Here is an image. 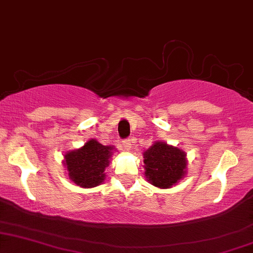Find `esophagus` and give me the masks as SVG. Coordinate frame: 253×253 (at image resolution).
<instances>
[{
  "label": "esophagus",
  "mask_w": 253,
  "mask_h": 253,
  "mask_svg": "<svg viewBox=\"0 0 253 253\" xmlns=\"http://www.w3.org/2000/svg\"><path fill=\"white\" fill-rule=\"evenodd\" d=\"M122 145H123V147L126 148V151H130L131 150V141H130V139H126V140H123V143H122Z\"/></svg>",
  "instance_id": "esophagus-1"
}]
</instances>
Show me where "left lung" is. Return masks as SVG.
<instances>
[{
	"mask_svg": "<svg viewBox=\"0 0 253 253\" xmlns=\"http://www.w3.org/2000/svg\"><path fill=\"white\" fill-rule=\"evenodd\" d=\"M144 165L147 181L158 188L168 189L185 175V153L177 147L157 141L144 152Z\"/></svg>",
	"mask_w": 253,
	"mask_h": 253,
	"instance_id": "left-lung-1",
	"label": "left lung"
}]
</instances>
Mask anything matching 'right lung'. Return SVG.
I'll use <instances>...</instances> for the list:
<instances>
[{"label":"right lung","instance_id":"1","mask_svg":"<svg viewBox=\"0 0 253 253\" xmlns=\"http://www.w3.org/2000/svg\"><path fill=\"white\" fill-rule=\"evenodd\" d=\"M113 147L89 139L79 150L64 155L71 181L82 188H93L105 179V169L109 164Z\"/></svg>","mask_w":253,"mask_h":253}]
</instances>
